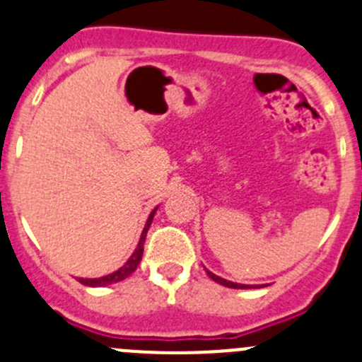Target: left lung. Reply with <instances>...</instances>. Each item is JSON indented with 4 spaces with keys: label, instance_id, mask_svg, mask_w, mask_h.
<instances>
[{
    "label": "left lung",
    "instance_id": "1",
    "mask_svg": "<svg viewBox=\"0 0 362 362\" xmlns=\"http://www.w3.org/2000/svg\"><path fill=\"white\" fill-rule=\"evenodd\" d=\"M206 274L209 275V279H213V281L218 282V284H222V286L235 288V290H249V288H259V286H250V284H238V282L227 281V279L218 277V275H215V274H213V272H209V270H206Z\"/></svg>",
    "mask_w": 362,
    "mask_h": 362
}]
</instances>
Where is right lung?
I'll use <instances>...</instances> for the list:
<instances>
[{"mask_svg":"<svg viewBox=\"0 0 362 362\" xmlns=\"http://www.w3.org/2000/svg\"><path fill=\"white\" fill-rule=\"evenodd\" d=\"M158 208H154L153 211H151L149 218H147L146 222V227H144L142 230V236H140V242L139 245H136L135 252L132 254V257L126 261V263L122 264V267L119 268V270L112 272V274L108 275H103V277H98V279H83L80 277L78 281L81 282V284H85V286H92V288H99V286H108V284H115V282H120L124 281L126 277H129V275L133 274V272L136 270V267H139L140 259H142V254H144V242H146V236H147V230H149L151 223H153V218H154V213H156Z\"/></svg>","mask_w":362,"mask_h":362,"instance_id":"1","label":"right lung"}]
</instances>
